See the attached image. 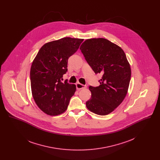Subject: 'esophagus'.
I'll return each mask as SVG.
<instances>
[{
  "instance_id": "1",
  "label": "esophagus",
  "mask_w": 160,
  "mask_h": 160,
  "mask_svg": "<svg viewBox=\"0 0 160 160\" xmlns=\"http://www.w3.org/2000/svg\"><path fill=\"white\" fill-rule=\"evenodd\" d=\"M76 88L77 89H85L86 88V85H84L80 83H76Z\"/></svg>"
}]
</instances>
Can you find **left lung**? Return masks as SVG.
Instances as JSON below:
<instances>
[{"label": "left lung", "mask_w": 160, "mask_h": 160, "mask_svg": "<svg viewBox=\"0 0 160 160\" xmlns=\"http://www.w3.org/2000/svg\"><path fill=\"white\" fill-rule=\"evenodd\" d=\"M80 49L95 73L102 74L99 86L89 88L91 98L86 107L95 114H109L122 103L128 90L131 71L125 53L105 38L86 39Z\"/></svg>", "instance_id": "8db88e82"}]
</instances>
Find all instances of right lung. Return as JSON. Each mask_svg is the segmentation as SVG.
I'll use <instances>...</instances> for the list:
<instances>
[{
  "label": "right lung",
  "mask_w": 160,
  "mask_h": 160,
  "mask_svg": "<svg viewBox=\"0 0 160 160\" xmlns=\"http://www.w3.org/2000/svg\"><path fill=\"white\" fill-rule=\"evenodd\" d=\"M83 39L65 37L41 47L31 66L32 97L47 114L57 116L67 109L76 86L61 82L67 71L69 58L75 53Z\"/></svg>",
  "instance_id": "add662e5"
}]
</instances>
